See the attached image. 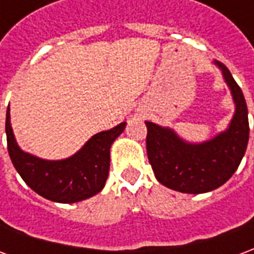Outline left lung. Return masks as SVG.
Returning <instances> with one entry per match:
<instances>
[{"instance_id":"8db88e82","label":"left lung","mask_w":254,"mask_h":254,"mask_svg":"<svg viewBox=\"0 0 254 254\" xmlns=\"http://www.w3.org/2000/svg\"><path fill=\"white\" fill-rule=\"evenodd\" d=\"M235 103L229 127L204 143H188L170 127L154 122L147 125V154L156 180L173 190L207 193L227 182L238 169L249 140V121L245 98L234 77L219 61Z\"/></svg>"}]
</instances>
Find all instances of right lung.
<instances>
[{
  "label": "right lung",
  "instance_id": "obj_1",
  "mask_svg": "<svg viewBox=\"0 0 254 254\" xmlns=\"http://www.w3.org/2000/svg\"><path fill=\"white\" fill-rule=\"evenodd\" d=\"M121 122L110 130L94 134L83 148L63 160H45L24 152L16 143L10 113L6 110V141L14 169L34 191L56 202H77L99 193L110 169L111 144L125 129Z\"/></svg>",
  "mask_w": 254,
  "mask_h": 254
}]
</instances>
